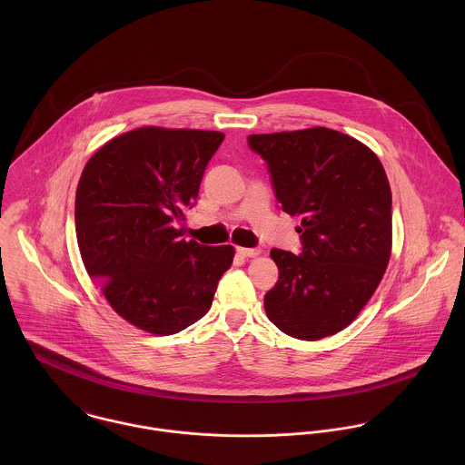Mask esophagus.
Segmentation results:
<instances>
[{
  "label": "esophagus",
  "mask_w": 465,
  "mask_h": 465,
  "mask_svg": "<svg viewBox=\"0 0 465 465\" xmlns=\"http://www.w3.org/2000/svg\"><path fill=\"white\" fill-rule=\"evenodd\" d=\"M236 252L242 256V258H256L262 254L260 249H245V247H236Z\"/></svg>",
  "instance_id": "esophagus-1"
}]
</instances>
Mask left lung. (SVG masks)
Listing matches in <instances>:
<instances>
[{"label": "left lung", "mask_w": 465, "mask_h": 465, "mask_svg": "<svg viewBox=\"0 0 465 465\" xmlns=\"http://www.w3.org/2000/svg\"><path fill=\"white\" fill-rule=\"evenodd\" d=\"M275 199L297 216L301 254L272 249L279 268L268 319L299 340L347 328L376 292L392 251V193L378 155L326 127L252 134Z\"/></svg>", "instance_id": "8db88e82"}]
</instances>
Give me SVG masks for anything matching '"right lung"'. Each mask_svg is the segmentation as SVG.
<instances>
[{
	"mask_svg": "<svg viewBox=\"0 0 465 465\" xmlns=\"http://www.w3.org/2000/svg\"><path fill=\"white\" fill-rule=\"evenodd\" d=\"M223 134L143 127L105 143L74 200L80 256L113 310L135 328L173 334L202 319L234 258L232 245L183 240Z\"/></svg>",
	"mask_w": 465,
	"mask_h": 465,
	"instance_id": "1",
	"label": "right lung"
}]
</instances>
